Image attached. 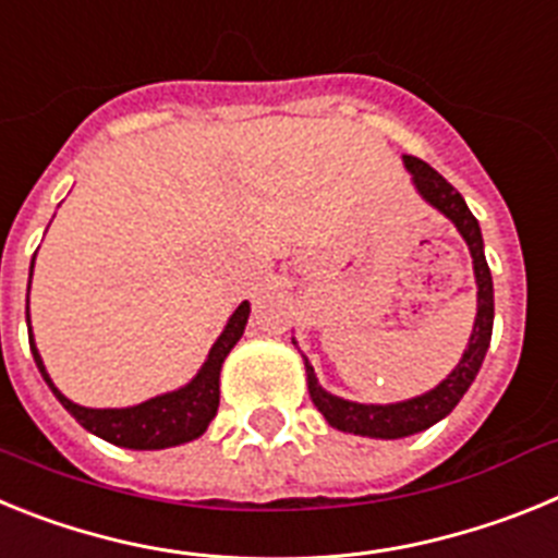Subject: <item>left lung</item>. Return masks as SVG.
<instances>
[{
	"mask_svg": "<svg viewBox=\"0 0 558 558\" xmlns=\"http://www.w3.org/2000/svg\"><path fill=\"white\" fill-rule=\"evenodd\" d=\"M405 167L411 170L413 184L422 192V198L430 201L438 211H445L447 218L456 223V229L461 231L466 245H470L477 282V318L475 329H472L470 347L463 352L461 363L452 368L450 377L441 386L433 388V391L422 393L416 399H408V402H397V405H357V402L332 397V393H327L318 386L313 366L304 357V366H307V388L315 408L324 413L329 425L343 433H354V436L402 438L413 436L418 430H427L430 425H436L438 418H445L461 402L466 388L472 386V379H475L477 368H481L483 357H486V349H489L492 324H495V290H492V274L489 265H486V256H483V236L475 215L466 209L461 192L445 175H438L427 161L416 159V156H405Z\"/></svg>",
	"mask_w": 558,
	"mask_h": 558,
	"instance_id": "1",
	"label": "left lung"
}]
</instances>
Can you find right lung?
I'll use <instances>...</instances> for the list:
<instances>
[{
    "label": "right lung",
    "mask_w": 558,
    "mask_h": 558,
    "mask_svg": "<svg viewBox=\"0 0 558 558\" xmlns=\"http://www.w3.org/2000/svg\"><path fill=\"white\" fill-rule=\"evenodd\" d=\"M36 259V256H33ZM248 302H243L234 310V315L226 324L223 335L218 338V343L211 347L209 360L204 363V368L198 372V377L192 379L190 386L179 388L172 393H161L156 399H147L142 405L133 408H81L75 405L72 399L63 397L52 379H49L47 368L41 363V354H38L36 343H33V332H29V293H27V332H29V349H33V357H36V366L41 372V377L47 379V386L52 388L61 405L66 408L72 416L81 422L86 430H92L95 436L106 438L111 445L131 447V450H161V447H175L198 438L201 433L209 427V422L215 418L220 405V366H223L226 354L234 349V343L243 338V329L248 324Z\"/></svg>",
    "instance_id": "obj_1"
}]
</instances>
